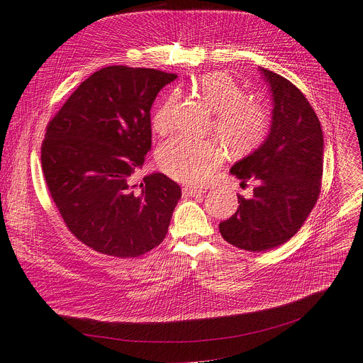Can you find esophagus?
Masks as SVG:
<instances>
[{
    "label": "esophagus",
    "mask_w": 363,
    "mask_h": 363,
    "mask_svg": "<svg viewBox=\"0 0 363 363\" xmlns=\"http://www.w3.org/2000/svg\"><path fill=\"white\" fill-rule=\"evenodd\" d=\"M182 193H184V196H186V197H197V196L204 194L206 191H204L203 188H197V186H185V188L182 189Z\"/></svg>",
    "instance_id": "esophagus-1"
}]
</instances>
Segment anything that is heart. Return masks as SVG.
I'll use <instances>...</instances> for the list:
<instances>
[{
	"label": "heart",
	"instance_id": "heart-1",
	"mask_svg": "<svg viewBox=\"0 0 363 363\" xmlns=\"http://www.w3.org/2000/svg\"><path fill=\"white\" fill-rule=\"evenodd\" d=\"M194 89L215 110V130L234 151L257 147L269 129V111L256 100L244 99V91L226 72H211L194 81ZM178 95L174 92L152 116V128L166 133L172 128ZM223 160L222 148L208 141L175 137L163 143L157 151V164L170 178L197 184L211 178Z\"/></svg>",
	"mask_w": 363,
	"mask_h": 363
}]
</instances>
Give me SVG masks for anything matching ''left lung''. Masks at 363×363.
I'll return each instance as SVG.
<instances>
[{
	"mask_svg": "<svg viewBox=\"0 0 363 363\" xmlns=\"http://www.w3.org/2000/svg\"><path fill=\"white\" fill-rule=\"evenodd\" d=\"M272 94L268 137L250 156L231 167L244 182L259 181L252 199L238 196L237 212L219 223L225 241L249 252L287 242L315 207L323 167V135L303 92L272 70L260 67Z\"/></svg>",
	"mask_w": 363,
	"mask_h": 363,
	"instance_id": "8db88e82",
	"label": "left lung"
}]
</instances>
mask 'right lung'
<instances>
[{"instance_id":"right-lung-1","label":"right lung","mask_w":363,"mask_h":363,"mask_svg":"<svg viewBox=\"0 0 363 363\" xmlns=\"http://www.w3.org/2000/svg\"><path fill=\"white\" fill-rule=\"evenodd\" d=\"M177 79L156 69L108 66L92 73L47 125L41 163L50 194L69 231L89 249L138 257L166 237L179 185L133 175L151 148L150 110Z\"/></svg>"}]
</instances>
